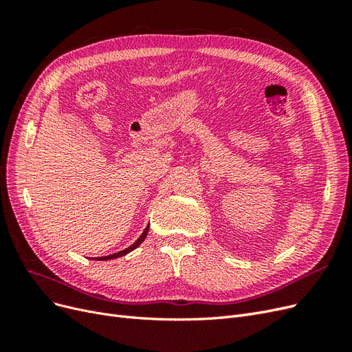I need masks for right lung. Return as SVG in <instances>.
<instances>
[{
    "instance_id": "1",
    "label": "right lung",
    "mask_w": 352,
    "mask_h": 352,
    "mask_svg": "<svg viewBox=\"0 0 352 352\" xmlns=\"http://www.w3.org/2000/svg\"><path fill=\"white\" fill-rule=\"evenodd\" d=\"M148 230H150V225H148L146 228H145V230L142 232V235L138 238V241H135L129 248H126V250H123V251H119V252H116V254H111V255H107V257H100V258H95V260H113V258H119V257H122V255H126V254H129L131 251H133L135 248H138L140 247V245L144 242V239L146 238V233H148ZM94 260V258H92Z\"/></svg>"
}]
</instances>
